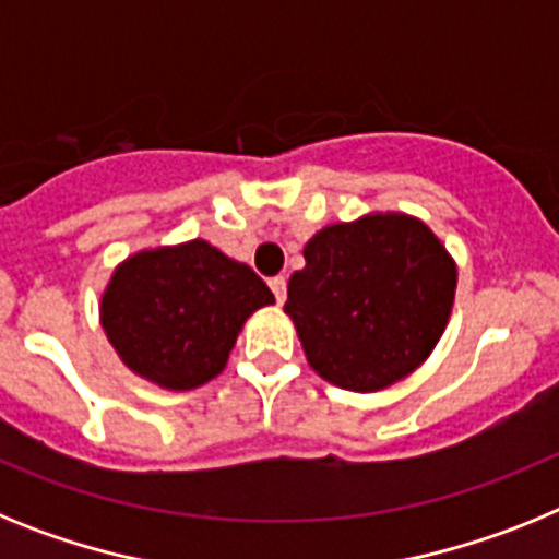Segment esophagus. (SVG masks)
<instances>
[{
  "label": "esophagus",
  "mask_w": 559,
  "mask_h": 559,
  "mask_svg": "<svg viewBox=\"0 0 559 559\" xmlns=\"http://www.w3.org/2000/svg\"><path fill=\"white\" fill-rule=\"evenodd\" d=\"M269 285H271V290H274L276 302L283 305L285 296H288V283H285V276H271Z\"/></svg>",
  "instance_id": "34e87169"
}]
</instances>
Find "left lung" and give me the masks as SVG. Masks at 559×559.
I'll list each match as a JSON object with an SVG mask.
<instances>
[{
    "label": "left lung",
    "mask_w": 559,
    "mask_h": 559,
    "mask_svg": "<svg viewBox=\"0 0 559 559\" xmlns=\"http://www.w3.org/2000/svg\"><path fill=\"white\" fill-rule=\"evenodd\" d=\"M456 263L437 235L403 212L330 224L305 246L285 313L308 364L349 392H380L433 353L451 319Z\"/></svg>",
    "instance_id": "1"
}]
</instances>
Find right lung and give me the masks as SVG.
I'll use <instances>...</instances> for the list:
<instances>
[{
	"instance_id": "add662e5",
	"label": "right lung",
	"mask_w": 559,
	"mask_h": 559,
	"mask_svg": "<svg viewBox=\"0 0 559 559\" xmlns=\"http://www.w3.org/2000/svg\"><path fill=\"white\" fill-rule=\"evenodd\" d=\"M265 305L274 294L249 265L195 237L122 260L103 290L100 324L133 374L187 392L224 372L237 333Z\"/></svg>"
}]
</instances>
